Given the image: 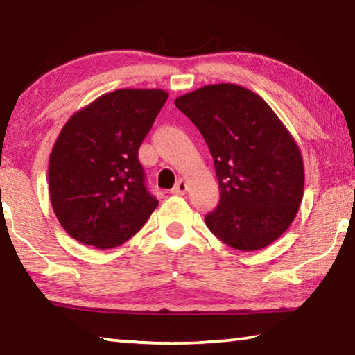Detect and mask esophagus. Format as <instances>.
<instances>
[{
    "mask_svg": "<svg viewBox=\"0 0 355 355\" xmlns=\"http://www.w3.org/2000/svg\"><path fill=\"white\" fill-rule=\"evenodd\" d=\"M186 191H188V182H186L184 178H180L171 192H172V194H177V196H183V194H186Z\"/></svg>",
    "mask_w": 355,
    "mask_h": 355,
    "instance_id": "34e87169",
    "label": "esophagus"
}]
</instances>
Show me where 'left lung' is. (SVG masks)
<instances>
[{
  "label": "left lung",
  "instance_id": "1",
  "mask_svg": "<svg viewBox=\"0 0 355 355\" xmlns=\"http://www.w3.org/2000/svg\"><path fill=\"white\" fill-rule=\"evenodd\" d=\"M214 159L220 200L207 227L236 250H260L284 235L304 196L296 141L260 95L236 84H209L175 98Z\"/></svg>",
  "mask_w": 355,
  "mask_h": 355
}]
</instances>
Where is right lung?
<instances>
[{"label":"right lung","instance_id":"obj_1","mask_svg":"<svg viewBox=\"0 0 355 355\" xmlns=\"http://www.w3.org/2000/svg\"><path fill=\"white\" fill-rule=\"evenodd\" d=\"M167 97L163 89H119L62 127L50 155L48 184L53 211L76 241L117 248L158 207L137 152Z\"/></svg>","mask_w":355,"mask_h":355}]
</instances>
